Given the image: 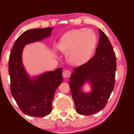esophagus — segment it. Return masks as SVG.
I'll use <instances>...</instances> for the list:
<instances>
[{"mask_svg": "<svg viewBox=\"0 0 134 134\" xmlns=\"http://www.w3.org/2000/svg\"><path fill=\"white\" fill-rule=\"evenodd\" d=\"M63 76L65 78H69V77L71 75V72L69 70H65L64 72H63Z\"/></svg>", "mask_w": 134, "mask_h": 134, "instance_id": "34e87169", "label": "esophagus"}]
</instances>
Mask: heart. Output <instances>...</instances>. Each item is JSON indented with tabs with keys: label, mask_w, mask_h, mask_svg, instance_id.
Wrapping results in <instances>:
<instances>
[{
	"label": "heart",
	"mask_w": 134,
	"mask_h": 134,
	"mask_svg": "<svg viewBox=\"0 0 134 134\" xmlns=\"http://www.w3.org/2000/svg\"><path fill=\"white\" fill-rule=\"evenodd\" d=\"M96 36L88 29L74 30L67 32L58 43L61 52L68 53L70 63L80 65L86 62L93 54L96 44Z\"/></svg>",
	"instance_id": "1"
}]
</instances>
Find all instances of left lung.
Instances as JSON below:
<instances>
[{
	"label": "left lung",
	"mask_w": 134,
	"mask_h": 134,
	"mask_svg": "<svg viewBox=\"0 0 134 134\" xmlns=\"http://www.w3.org/2000/svg\"><path fill=\"white\" fill-rule=\"evenodd\" d=\"M99 33L94 55L86 63L74 69L69 82L76 111L80 115H91L103 110L115 86L116 55L107 35L100 29ZM89 80L93 91L84 94L80 88Z\"/></svg>",
	"instance_id": "obj_1"
}]
</instances>
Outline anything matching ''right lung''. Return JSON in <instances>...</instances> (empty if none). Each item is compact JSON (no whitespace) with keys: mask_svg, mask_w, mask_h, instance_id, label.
<instances>
[{"mask_svg":"<svg viewBox=\"0 0 134 134\" xmlns=\"http://www.w3.org/2000/svg\"><path fill=\"white\" fill-rule=\"evenodd\" d=\"M52 30V27H46L24 32L15 41L9 56L10 93L21 111L29 116L43 117L51 113L55 91L63 81L61 67L31 79L22 64L24 46L48 37Z\"/></svg>","mask_w":134,"mask_h":134,"instance_id":"obj_1","label":"right lung"}]
</instances>
